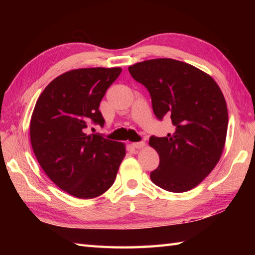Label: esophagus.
Instances as JSON below:
<instances>
[{"label":"esophagus","mask_w":255,"mask_h":255,"mask_svg":"<svg viewBox=\"0 0 255 255\" xmlns=\"http://www.w3.org/2000/svg\"><path fill=\"white\" fill-rule=\"evenodd\" d=\"M144 145H145V143L143 141H139V142H133L132 143V147L134 149H141V148L144 147Z\"/></svg>","instance_id":"esophagus-1"}]
</instances>
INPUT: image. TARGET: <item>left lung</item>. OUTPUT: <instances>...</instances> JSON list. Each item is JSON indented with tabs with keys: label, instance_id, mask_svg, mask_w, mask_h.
<instances>
[{
	"label": "left lung",
	"instance_id": "left-lung-1",
	"mask_svg": "<svg viewBox=\"0 0 255 255\" xmlns=\"http://www.w3.org/2000/svg\"><path fill=\"white\" fill-rule=\"evenodd\" d=\"M128 70L148 90L155 117L170 116L175 126L166 137H150L160 156L151 181L167 192H187L213 171L223 153L228 128L223 92L208 74L173 59H152Z\"/></svg>",
	"mask_w": 255,
	"mask_h": 255
}]
</instances>
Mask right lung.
<instances>
[{
	"label": "right lung",
	"mask_w": 255,
	"mask_h": 255,
	"mask_svg": "<svg viewBox=\"0 0 255 255\" xmlns=\"http://www.w3.org/2000/svg\"><path fill=\"white\" fill-rule=\"evenodd\" d=\"M121 72V68L72 70L51 81L35 105L32 150L48 177L72 196L86 199L106 192L126 154L124 143L88 132L91 125L104 126L100 103Z\"/></svg>",
	"instance_id": "obj_1"
}]
</instances>
